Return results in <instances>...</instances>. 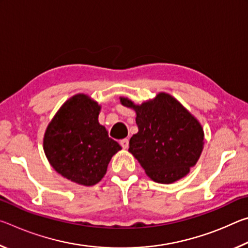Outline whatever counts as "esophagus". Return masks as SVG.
Here are the masks:
<instances>
[{"label": "esophagus", "mask_w": 248, "mask_h": 248, "mask_svg": "<svg viewBox=\"0 0 248 248\" xmlns=\"http://www.w3.org/2000/svg\"><path fill=\"white\" fill-rule=\"evenodd\" d=\"M120 144H121V146H123L124 149H128V146H129V140L127 139V138H125V139L120 140Z\"/></svg>", "instance_id": "1"}]
</instances>
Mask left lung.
<instances>
[{
	"mask_svg": "<svg viewBox=\"0 0 248 248\" xmlns=\"http://www.w3.org/2000/svg\"><path fill=\"white\" fill-rule=\"evenodd\" d=\"M124 106L137 112L139 131L129 142V152L156 183L171 184L189 173L203 149V130L199 121L173 96L156 97L134 105L120 97Z\"/></svg>",
	"mask_w": 248,
	"mask_h": 248,
	"instance_id": "left-lung-1",
	"label": "left lung"
}]
</instances>
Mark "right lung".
<instances>
[{"label":"right lung","mask_w":248,"mask_h":248,"mask_svg":"<svg viewBox=\"0 0 248 248\" xmlns=\"http://www.w3.org/2000/svg\"><path fill=\"white\" fill-rule=\"evenodd\" d=\"M100 106L85 94L66 100L48 124L46 156L57 173L83 186L102 180L111 157L121 150L98 123Z\"/></svg>","instance_id":"right-lung-1"}]
</instances>
